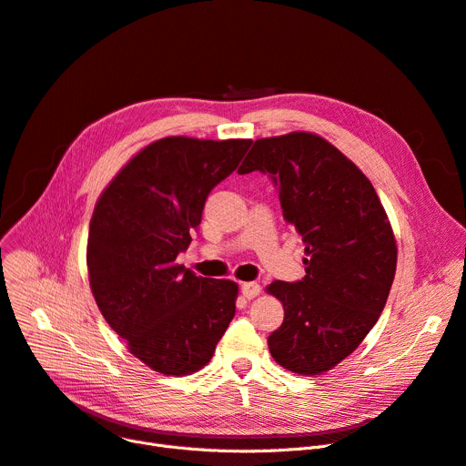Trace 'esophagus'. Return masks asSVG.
Instances as JSON below:
<instances>
[{"label":"esophagus","instance_id":"esophagus-1","mask_svg":"<svg viewBox=\"0 0 466 466\" xmlns=\"http://www.w3.org/2000/svg\"><path fill=\"white\" fill-rule=\"evenodd\" d=\"M260 292V285L255 283V281H246L241 283V295L246 299H255Z\"/></svg>","mask_w":466,"mask_h":466}]
</instances>
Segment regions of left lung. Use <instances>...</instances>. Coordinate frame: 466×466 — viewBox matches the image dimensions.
<instances>
[{
	"mask_svg": "<svg viewBox=\"0 0 466 466\" xmlns=\"http://www.w3.org/2000/svg\"><path fill=\"white\" fill-rule=\"evenodd\" d=\"M260 169L279 188L283 217L304 241L302 281L266 287L285 309L268 338L283 369L317 376L350 357L380 319L397 272V239L362 171L325 137H262L238 174Z\"/></svg>",
	"mask_w": 466,
	"mask_h": 466,
	"instance_id": "left-lung-1",
	"label": "left lung"
}]
</instances>
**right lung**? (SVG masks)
<instances>
[{
  "label": "right lung",
  "instance_id": "obj_1",
  "mask_svg": "<svg viewBox=\"0 0 466 466\" xmlns=\"http://www.w3.org/2000/svg\"><path fill=\"white\" fill-rule=\"evenodd\" d=\"M251 139L169 136L136 153L94 206L86 268L94 300L128 351L164 376L211 360L236 313L238 283L196 276L176 258L211 188Z\"/></svg>",
  "mask_w": 466,
  "mask_h": 466
}]
</instances>
